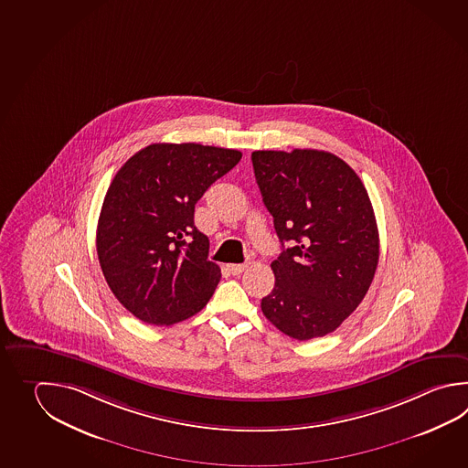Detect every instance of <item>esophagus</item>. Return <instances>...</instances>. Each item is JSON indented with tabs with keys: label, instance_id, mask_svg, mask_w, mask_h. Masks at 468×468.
Instances as JSON below:
<instances>
[{
	"label": "esophagus",
	"instance_id": "obj_1",
	"mask_svg": "<svg viewBox=\"0 0 468 468\" xmlns=\"http://www.w3.org/2000/svg\"><path fill=\"white\" fill-rule=\"evenodd\" d=\"M245 268H247V265H239V263H229V265H227V270H229L231 275H239V273H243V271H245Z\"/></svg>",
	"mask_w": 468,
	"mask_h": 468
}]
</instances>
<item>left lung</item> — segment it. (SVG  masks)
Returning <instances> with one entry per match:
<instances>
[{
  "label": "left lung",
  "instance_id": "obj_1",
  "mask_svg": "<svg viewBox=\"0 0 468 468\" xmlns=\"http://www.w3.org/2000/svg\"><path fill=\"white\" fill-rule=\"evenodd\" d=\"M251 162L283 247L261 312L300 342L332 334L362 303L378 265L368 193L332 153L263 150L251 153Z\"/></svg>",
  "mask_w": 468,
  "mask_h": 468
}]
</instances>
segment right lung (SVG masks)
I'll use <instances>...</instances> for the list:
<instances>
[{"label": "right lung", "instance_id": "right-lung-1", "mask_svg": "<svg viewBox=\"0 0 468 468\" xmlns=\"http://www.w3.org/2000/svg\"><path fill=\"white\" fill-rule=\"evenodd\" d=\"M239 158L229 148L153 144L116 173L96 251L116 300L144 324H178L208 303L221 271L195 227V205Z\"/></svg>", "mask_w": 468, "mask_h": 468}]
</instances>
